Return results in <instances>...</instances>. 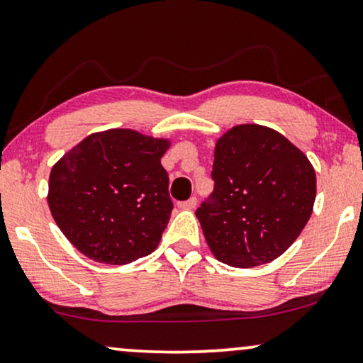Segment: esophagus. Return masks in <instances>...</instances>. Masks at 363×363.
I'll use <instances>...</instances> for the list:
<instances>
[{
    "mask_svg": "<svg viewBox=\"0 0 363 363\" xmlns=\"http://www.w3.org/2000/svg\"><path fill=\"white\" fill-rule=\"evenodd\" d=\"M196 206V199L195 196H191L190 200H186V201H180V203H178V208H182V210H193Z\"/></svg>",
    "mask_w": 363,
    "mask_h": 363,
    "instance_id": "34e87169",
    "label": "esophagus"
}]
</instances>
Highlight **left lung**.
Masks as SVG:
<instances>
[{
  "mask_svg": "<svg viewBox=\"0 0 363 363\" xmlns=\"http://www.w3.org/2000/svg\"><path fill=\"white\" fill-rule=\"evenodd\" d=\"M213 155V193L195 213L210 252L237 268L274 262L313 211L312 163L279 131L255 123L225 131Z\"/></svg>",
  "mask_w": 363,
  "mask_h": 363,
  "instance_id": "obj_1",
  "label": "left lung"
}]
</instances>
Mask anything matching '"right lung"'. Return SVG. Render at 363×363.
I'll return each mask as SVG.
<instances>
[{
	"instance_id": "obj_1",
	"label": "right lung",
	"mask_w": 363,
	"mask_h": 363,
	"mask_svg": "<svg viewBox=\"0 0 363 363\" xmlns=\"http://www.w3.org/2000/svg\"><path fill=\"white\" fill-rule=\"evenodd\" d=\"M170 145L168 138L111 128L88 135L53 164L46 200L78 252L126 265L157 250L173 208L162 167Z\"/></svg>"
}]
</instances>
